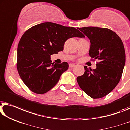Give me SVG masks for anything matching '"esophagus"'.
<instances>
[{"label":"esophagus","mask_w":130,"mask_h":130,"mask_svg":"<svg viewBox=\"0 0 130 130\" xmlns=\"http://www.w3.org/2000/svg\"><path fill=\"white\" fill-rule=\"evenodd\" d=\"M75 64H74V63H70V64H69V67H74L75 66Z\"/></svg>","instance_id":"esophagus-1"}]
</instances>
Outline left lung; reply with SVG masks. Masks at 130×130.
Returning a JSON list of instances; mask_svg holds the SVG:
<instances>
[{
    "mask_svg": "<svg viewBox=\"0 0 130 130\" xmlns=\"http://www.w3.org/2000/svg\"><path fill=\"white\" fill-rule=\"evenodd\" d=\"M78 29L90 40L88 54L97 59L95 69L84 66V73L77 78L81 89L93 99H99L111 92L121 79L125 63V53L121 39L111 30L97 27Z\"/></svg>",
    "mask_w": 130,
    "mask_h": 130,
    "instance_id": "8db88e82",
    "label": "left lung"
}]
</instances>
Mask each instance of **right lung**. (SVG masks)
I'll use <instances>...</instances> for the list:
<instances>
[{
  "label": "right lung",
  "mask_w": 130,
  "mask_h": 130,
  "mask_svg": "<svg viewBox=\"0 0 130 130\" xmlns=\"http://www.w3.org/2000/svg\"><path fill=\"white\" fill-rule=\"evenodd\" d=\"M74 37H84L73 27L45 22L30 28L19 42L17 70L25 85L42 94L51 90L69 68L67 62L54 64L50 56L63 50L65 42Z\"/></svg>",
  "instance_id": "1"
}]
</instances>
